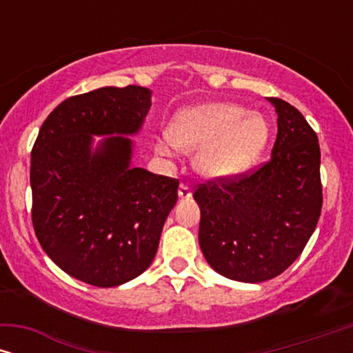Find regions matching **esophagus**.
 Here are the masks:
<instances>
[{
	"instance_id": "esophagus-1",
	"label": "esophagus",
	"mask_w": 353,
	"mask_h": 353,
	"mask_svg": "<svg viewBox=\"0 0 353 353\" xmlns=\"http://www.w3.org/2000/svg\"><path fill=\"white\" fill-rule=\"evenodd\" d=\"M191 196H192L191 188L188 186V185H185V183H181L180 188H178V197H180L181 201H185V199H190Z\"/></svg>"
}]
</instances>
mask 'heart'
Here are the masks:
<instances>
[{
  "mask_svg": "<svg viewBox=\"0 0 353 353\" xmlns=\"http://www.w3.org/2000/svg\"><path fill=\"white\" fill-rule=\"evenodd\" d=\"M268 122L233 103H205L178 112L168 127V141H156V152L173 148L197 152L196 170L209 180H225L248 170L268 141Z\"/></svg>",
  "mask_w": 353,
  "mask_h": 353,
  "instance_id": "obj_1",
  "label": "heart"
}]
</instances>
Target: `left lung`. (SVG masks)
Listing matches in <instances>:
<instances>
[{"mask_svg":"<svg viewBox=\"0 0 353 353\" xmlns=\"http://www.w3.org/2000/svg\"><path fill=\"white\" fill-rule=\"evenodd\" d=\"M268 101L278 114L270 161L254 172L207 181L192 194L205 260L221 276L243 283L267 281L291 267L323 205L316 133L294 105Z\"/></svg>","mask_w":353,"mask_h":353,"instance_id":"left-lung-1","label":"left lung"}]
</instances>
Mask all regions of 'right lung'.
I'll return each instance as SVG.
<instances>
[{"mask_svg": "<svg viewBox=\"0 0 353 353\" xmlns=\"http://www.w3.org/2000/svg\"><path fill=\"white\" fill-rule=\"evenodd\" d=\"M151 90L104 86L62 101L32 149V221L41 248L72 278L114 288L152 263L178 180L132 167ZM93 136H108L92 149Z\"/></svg>", "mask_w": 353, "mask_h": 353, "instance_id": "obj_1", "label": "right lung"}]
</instances>
